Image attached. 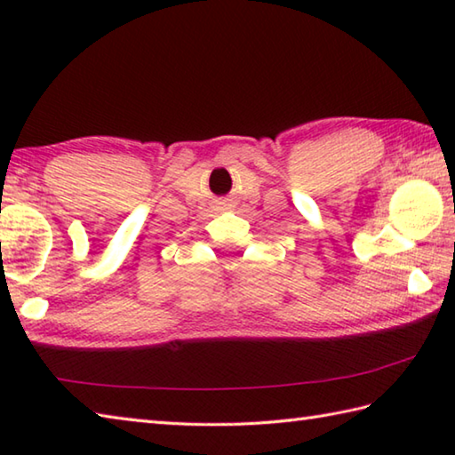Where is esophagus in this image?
Returning <instances> with one entry per match:
<instances>
[{
  "instance_id": "1",
  "label": "esophagus",
  "mask_w": 455,
  "mask_h": 455,
  "mask_svg": "<svg viewBox=\"0 0 455 455\" xmlns=\"http://www.w3.org/2000/svg\"><path fill=\"white\" fill-rule=\"evenodd\" d=\"M222 204H225V206H228V200H225V203H222Z\"/></svg>"
}]
</instances>
